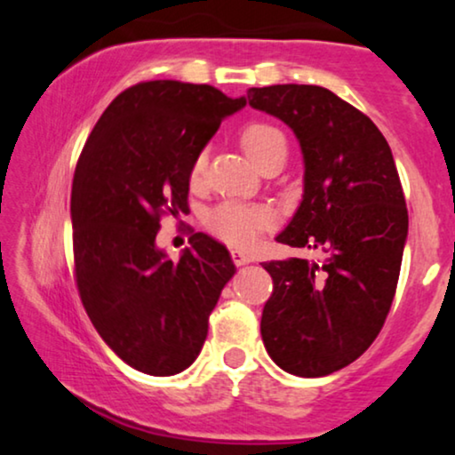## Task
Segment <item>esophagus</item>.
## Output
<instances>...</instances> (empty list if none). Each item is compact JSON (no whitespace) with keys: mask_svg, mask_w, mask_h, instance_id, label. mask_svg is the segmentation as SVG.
I'll return each mask as SVG.
<instances>
[{"mask_svg":"<svg viewBox=\"0 0 455 455\" xmlns=\"http://www.w3.org/2000/svg\"><path fill=\"white\" fill-rule=\"evenodd\" d=\"M232 259H234V263L235 265H248V263H252V254L251 252H246V251H232Z\"/></svg>","mask_w":455,"mask_h":455,"instance_id":"obj_1","label":"esophagus"}]
</instances>
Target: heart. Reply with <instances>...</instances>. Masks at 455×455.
Returning a JSON list of instances; mask_svg holds the SVG:
<instances>
[{
    "label": "heart",
    "mask_w": 455,
    "mask_h": 455,
    "mask_svg": "<svg viewBox=\"0 0 455 455\" xmlns=\"http://www.w3.org/2000/svg\"><path fill=\"white\" fill-rule=\"evenodd\" d=\"M240 145L244 153L251 157L259 167L271 159L273 155L283 151L285 136L279 128L271 126L265 122H252L242 128L240 132ZM204 170V157H198L192 165V178L198 180ZM269 223V215L257 207H248V204L240 203H226L217 207L213 213L209 215L207 226L215 235L221 240L229 242L235 246H248L259 238L260 232Z\"/></svg>",
    "instance_id": "b5f03b06"
}]
</instances>
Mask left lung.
I'll use <instances>...</instances> for the list:
<instances>
[{
	"label": "left lung",
	"mask_w": 455,
	"mask_h": 455,
	"mask_svg": "<svg viewBox=\"0 0 455 455\" xmlns=\"http://www.w3.org/2000/svg\"><path fill=\"white\" fill-rule=\"evenodd\" d=\"M248 103L282 120L302 151V201L275 240L323 252L263 263L273 294L260 335L285 372L323 377L363 356L394 302L408 238L400 176L381 130L329 89L271 84L248 91Z\"/></svg>",
	"instance_id": "1"
}]
</instances>
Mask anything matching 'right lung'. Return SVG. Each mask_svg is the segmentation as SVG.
Here are the masks:
<instances>
[{"label": "right lung", "mask_w": 455, "mask_h": 455, "mask_svg": "<svg viewBox=\"0 0 455 455\" xmlns=\"http://www.w3.org/2000/svg\"><path fill=\"white\" fill-rule=\"evenodd\" d=\"M244 105L209 84L140 83L109 103L78 159L70 217L80 298L105 344L147 375L195 363L235 273L211 235L195 234L172 260L157 232L165 209H186L192 165Z\"/></svg>", "instance_id": "add662e5"}]
</instances>
